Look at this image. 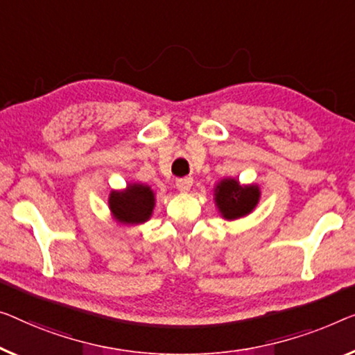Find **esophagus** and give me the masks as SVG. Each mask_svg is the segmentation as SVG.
I'll use <instances>...</instances> for the list:
<instances>
[{
    "label": "esophagus",
    "mask_w": 355,
    "mask_h": 355,
    "mask_svg": "<svg viewBox=\"0 0 355 355\" xmlns=\"http://www.w3.org/2000/svg\"><path fill=\"white\" fill-rule=\"evenodd\" d=\"M177 188L180 189V191H189L193 187V178L191 177H184V178H178L177 182Z\"/></svg>",
    "instance_id": "34e87169"
}]
</instances>
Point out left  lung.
<instances>
[{
    "mask_svg": "<svg viewBox=\"0 0 355 355\" xmlns=\"http://www.w3.org/2000/svg\"><path fill=\"white\" fill-rule=\"evenodd\" d=\"M216 205L225 218L234 220L252 211L260 198L257 187L241 188L236 180H225L215 189Z\"/></svg>",
    "mask_w": 355,
    "mask_h": 355,
    "instance_id": "left-lung-1",
    "label": "left lung"
}]
</instances>
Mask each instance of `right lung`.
I'll use <instances>...</instances> for the list:
<instances>
[{
  "instance_id": "1",
  "label": "right lung",
  "mask_w": 355,
  "mask_h": 355,
  "mask_svg": "<svg viewBox=\"0 0 355 355\" xmlns=\"http://www.w3.org/2000/svg\"><path fill=\"white\" fill-rule=\"evenodd\" d=\"M153 207H155V196L144 184H132L127 191H113L110 196V209L123 223H144L150 218Z\"/></svg>"
}]
</instances>
